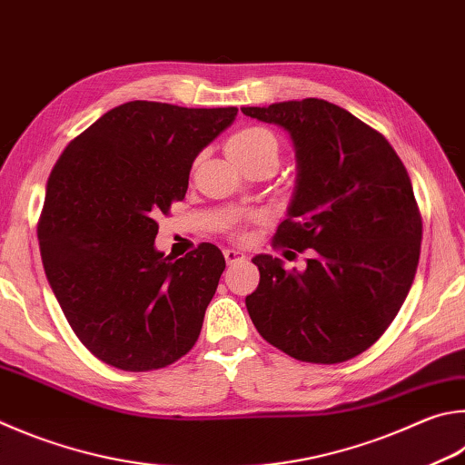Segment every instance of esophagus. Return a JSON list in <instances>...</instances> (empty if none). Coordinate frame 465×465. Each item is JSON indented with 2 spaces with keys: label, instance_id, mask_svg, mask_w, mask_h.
Wrapping results in <instances>:
<instances>
[{
  "label": "esophagus",
  "instance_id": "1",
  "mask_svg": "<svg viewBox=\"0 0 465 465\" xmlns=\"http://www.w3.org/2000/svg\"><path fill=\"white\" fill-rule=\"evenodd\" d=\"M223 256H225V262H227V264H233V262H240V260L246 258V254H243V252H240V250H232V248L223 250Z\"/></svg>",
  "mask_w": 465,
  "mask_h": 465
}]
</instances>
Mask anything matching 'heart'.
<instances>
[{
	"instance_id": "1",
	"label": "heart",
	"mask_w": 465,
	"mask_h": 465,
	"mask_svg": "<svg viewBox=\"0 0 465 465\" xmlns=\"http://www.w3.org/2000/svg\"><path fill=\"white\" fill-rule=\"evenodd\" d=\"M225 150L227 156L232 158V163L242 168L243 173L262 163H272L274 166L278 164V140L266 128L252 125V128L235 132L227 140Z\"/></svg>"
}]
</instances>
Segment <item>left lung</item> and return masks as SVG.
I'll return each mask as SVG.
<instances>
[{
  "mask_svg": "<svg viewBox=\"0 0 465 465\" xmlns=\"http://www.w3.org/2000/svg\"><path fill=\"white\" fill-rule=\"evenodd\" d=\"M242 114L282 128L297 181L274 240L311 250L286 270L258 254L246 307L258 333L289 356L337 364L366 351L407 299L423 223L407 168L384 136L323 99H292Z\"/></svg>",
  "mask_w": 465,
  "mask_h": 465,
  "instance_id": "left-lung-1",
  "label": "left lung"
}]
</instances>
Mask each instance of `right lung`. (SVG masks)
<instances>
[{
    "label": "right lung",
    "mask_w": 465,
    "mask_h": 465,
    "mask_svg": "<svg viewBox=\"0 0 465 465\" xmlns=\"http://www.w3.org/2000/svg\"><path fill=\"white\" fill-rule=\"evenodd\" d=\"M238 107L128 101L74 138L46 183L38 223L50 289L83 345L130 372L164 368L201 333L222 250H156V217L184 199L199 152Z\"/></svg>",
    "instance_id": "obj_1"
}]
</instances>
